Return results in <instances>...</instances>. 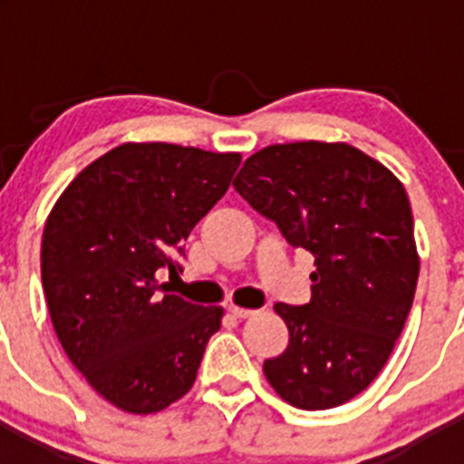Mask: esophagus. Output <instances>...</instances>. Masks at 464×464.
Here are the masks:
<instances>
[{"label": "esophagus", "instance_id": "esophagus-1", "mask_svg": "<svg viewBox=\"0 0 464 464\" xmlns=\"http://www.w3.org/2000/svg\"><path fill=\"white\" fill-rule=\"evenodd\" d=\"M229 314L235 315V318H239V321H244V318H251L253 314H256V311L253 309H241V306H229Z\"/></svg>", "mask_w": 464, "mask_h": 464}]
</instances>
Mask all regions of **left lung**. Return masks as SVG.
Masks as SVG:
<instances>
[{"mask_svg":"<svg viewBox=\"0 0 464 464\" xmlns=\"http://www.w3.org/2000/svg\"><path fill=\"white\" fill-rule=\"evenodd\" d=\"M232 186L315 260L309 304L274 306L290 342L265 376L306 411L353 400L391 358L416 295L407 190L362 150L323 141L257 150Z\"/></svg>","mask_w":464,"mask_h":464,"instance_id":"1","label":"left lung"}]
</instances>
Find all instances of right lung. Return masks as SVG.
<instances>
[{
  "label": "right lung",
  "instance_id": "right-lung-1",
  "mask_svg": "<svg viewBox=\"0 0 464 464\" xmlns=\"http://www.w3.org/2000/svg\"><path fill=\"white\" fill-rule=\"evenodd\" d=\"M239 153L125 143L85 167L53 207L41 281L72 364L127 413H155L195 383L223 309L169 295L183 241L227 192Z\"/></svg>",
  "mask_w": 464,
  "mask_h": 464
}]
</instances>
